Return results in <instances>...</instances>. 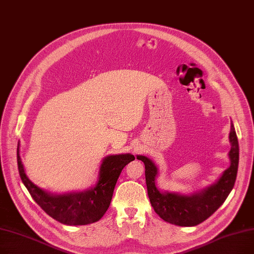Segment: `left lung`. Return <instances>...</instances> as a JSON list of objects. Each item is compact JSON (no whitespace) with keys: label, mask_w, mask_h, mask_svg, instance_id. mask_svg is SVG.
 I'll return each instance as SVG.
<instances>
[{"label":"left lung","mask_w":254,"mask_h":254,"mask_svg":"<svg viewBox=\"0 0 254 254\" xmlns=\"http://www.w3.org/2000/svg\"><path fill=\"white\" fill-rule=\"evenodd\" d=\"M229 167L212 185L190 194L160 191L157 187L159 169L149 158L137 156L144 163L145 181L150 203L164 221L179 226H195L211 217L223 204L237 179L239 166V142L234 124L230 125Z\"/></svg>","instance_id":"1"}]
</instances>
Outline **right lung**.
Segmentation results:
<instances>
[{
	"label": "right lung",
	"mask_w": 254,
	"mask_h": 254,
	"mask_svg": "<svg viewBox=\"0 0 254 254\" xmlns=\"http://www.w3.org/2000/svg\"><path fill=\"white\" fill-rule=\"evenodd\" d=\"M135 160L130 153L111 154L103 159L96 183L89 189L53 194L33 184L26 174L17 143V165L20 179L36 203L49 216L66 225H86L98 221L111 203L115 185L126 165Z\"/></svg>",
	"instance_id": "add662e5"
}]
</instances>
